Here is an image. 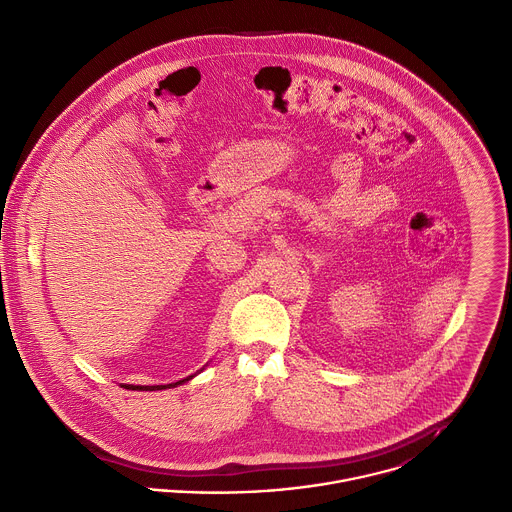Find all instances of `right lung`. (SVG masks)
<instances>
[{
	"label": "right lung",
	"mask_w": 512,
	"mask_h": 512,
	"mask_svg": "<svg viewBox=\"0 0 512 512\" xmlns=\"http://www.w3.org/2000/svg\"><path fill=\"white\" fill-rule=\"evenodd\" d=\"M204 370V368H202ZM196 374H192V376H186V378H182V380H178V382H170V384H154V386H142V384H120L122 388H126V390H166V388H176V386H180V384H184V382H188V380H192Z\"/></svg>",
	"instance_id": "1"
}]
</instances>
